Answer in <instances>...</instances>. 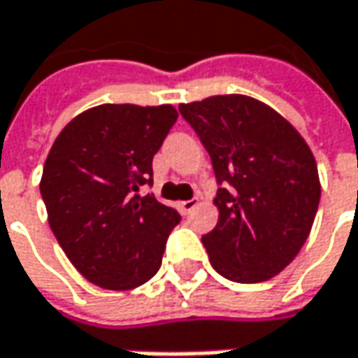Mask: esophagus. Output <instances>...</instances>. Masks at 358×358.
I'll return each mask as SVG.
<instances>
[{
  "label": "esophagus",
  "instance_id": "esophagus-1",
  "mask_svg": "<svg viewBox=\"0 0 358 358\" xmlns=\"http://www.w3.org/2000/svg\"><path fill=\"white\" fill-rule=\"evenodd\" d=\"M199 206V199H192V200H182L178 204V208L184 213V215H188V213H192L194 208Z\"/></svg>",
  "mask_w": 358,
  "mask_h": 358
}]
</instances>
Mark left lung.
I'll return each instance as SVG.
<instances>
[{"mask_svg": "<svg viewBox=\"0 0 358 358\" xmlns=\"http://www.w3.org/2000/svg\"><path fill=\"white\" fill-rule=\"evenodd\" d=\"M213 159L217 227L202 237L210 265L237 284L267 282L310 235L320 202L312 150L275 109L247 95L180 103Z\"/></svg>", "mask_w": 358, "mask_h": 358, "instance_id": "obj_1", "label": "left lung"}]
</instances>
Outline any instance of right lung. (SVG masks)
<instances>
[{
  "label": "right lung",
  "mask_w": 358,
  "mask_h": 358,
  "mask_svg": "<svg viewBox=\"0 0 358 358\" xmlns=\"http://www.w3.org/2000/svg\"><path fill=\"white\" fill-rule=\"evenodd\" d=\"M172 105H96L54 139L40 192L54 237L76 271L103 289L125 292L158 273L180 215L139 196L152 159L176 123Z\"/></svg>",
  "instance_id": "obj_1"
}]
</instances>
